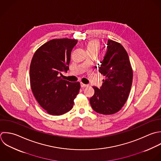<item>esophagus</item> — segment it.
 <instances>
[{"label": "esophagus", "instance_id": "obj_1", "mask_svg": "<svg viewBox=\"0 0 161 161\" xmlns=\"http://www.w3.org/2000/svg\"><path fill=\"white\" fill-rule=\"evenodd\" d=\"M80 85H81V88H85V87H88L89 85H86V84H84L83 83H80Z\"/></svg>", "mask_w": 161, "mask_h": 161}]
</instances>
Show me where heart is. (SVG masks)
I'll list each match as a JSON object with an SVG mask.
<instances>
[{
  "instance_id": "obj_1",
  "label": "heart",
  "mask_w": 161,
  "mask_h": 161,
  "mask_svg": "<svg viewBox=\"0 0 161 161\" xmlns=\"http://www.w3.org/2000/svg\"><path fill=\"white\" fill-rule=\"evenodd\" d=\"M85 49L86 53H98L100 50V43L97 40H90L85 44Z\"/></svg>"
}]
</instances>
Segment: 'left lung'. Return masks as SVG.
<instances>
[{"label": "left lung", "instance_id": "8db88e82", "mask_svg": "<svg viewBox=\"0 0 161 161\" xmlns=\"http://www.w3.org/2000/svg\"><path fill=\"white\" fill-rule=\"evenodd\" d=\"M98 71L105 76L102 86L95 90L90 102L96 112L112 115L121 110L130 92L133 71L128 54L122 44L111 39Z\"/></svg>", "mask_w": 161, "mask_h": 161}]
</instances>
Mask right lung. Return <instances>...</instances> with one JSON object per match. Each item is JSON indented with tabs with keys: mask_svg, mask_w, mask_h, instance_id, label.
<instances>
[{
	"mask_svg": "<svg viewBox=\"0 0 161 161\" xmlns=\"http://www.w3.org/2000/svg\"><path fill=\"white\" fill-rule=\"evenodd\" d=\"M78 41L68 38L49 41L39 47L30 65V83L32 93L40 106L52 115H61L71 110L80 89L79 82L61 78L69 69L71 53Z\"/></svg>",
	"mask_w": 161,
	"mask_h": 161,
	"instance_id": "add662e5",
	"label": "right lung"
}]
</instances>
